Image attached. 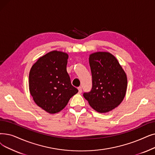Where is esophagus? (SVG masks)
I'll return each instance as SVG.
<instances>
[{"instance_id": "esophagus-1", "label": "esophagus", "mask_w": 155, "mask_h": 155, "mask_svg": "<svg viewBox=\"0 0 155 155\" xmlns=\"http://www.w3.org/2000/svg\"><path fill=\"white\" fill-rule=\"evenodd\" d=\"M78 92H79L80 94H81V93H82V87H79L78 88Z\"/></svg>"}]
</instances>
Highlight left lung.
<instances>
[{"mask_svg":"<svg viewBox=\"0 0 155 155\" xmlns=\"http://www.w3.org/2000/svg\"><path fill=\"white\" fill-rule=\"evenodd\" d=\"M92 77L91 92L84 97L96 111L104 113L117 107L127 91V75L117 60L108 52H96L89 55Z\"/></svg>","mask_w":155,"mask_h":155,"instance_id":"left-lung-1","label":"left lung"}]
</instances>
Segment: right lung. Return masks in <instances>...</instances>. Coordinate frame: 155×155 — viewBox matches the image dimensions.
Here are the masks:
<instances>
[{"label": "right lung", "instance_id": "right-lung-1", "mask_svg": "<svg viewBox=\"0 0 155 155\" xmlns=\"http://www.w3.org/2000/svg\"><path fill=\"white\" fill-rule=\"evenodd\" d=\"M68 54L52 51L40 57L29 73V91L35 104L50 114L61 111L78 91L66 71Z\"/></svg>", "mask_w": 155, "mask_h": 155}]
</instances>
